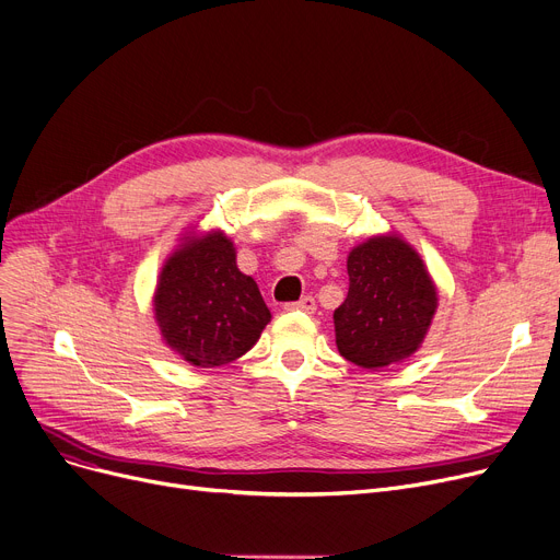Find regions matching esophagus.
<instances>
[{
    "label": "esophagus",
    "instance_id": "34e87169",
    "mask_svg": "<svg viewBox=\"0 0 560 560\" xmlns=\"http://www.w3.org/2000/svg\"><path fill=\"white\" fill-rule=\"evenodd\" d=\"M285 308H288V311H302V313H315L317 304H315V300H313L311 295H306V298H302V300L295 302V304H288Z\"/></svg>",
    "mask_w": 560,
    "mask_h": 560
}]
</instances>
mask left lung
<instances>
[{"label": "left lung", "instance_id": "obj_1", "mask_svg": "<svg viewBox=\"0 0 560 560\" xmlns=\"http://www.w3.org/2000/svg\"><path fill=\"white\" fill-rule=\"evenodd\" d=\"M349 292L334 311L336 345L359 368L384 370L413 357L438 311L422 256L399 233L370 235L347 256Z\"/></svg>", "mask_w": 560, "mask_h": 560}]
</instances>
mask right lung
I'll return each instance as SVG.
<instances>
[{"instance_id": "right-lung-1", "label": "right lung", "mask_w": 560, "mask_h": 560, "mask_svg": "<svg viewBox=\"0 0 560 560\" xmlns=\"http://www.w3.org/2000/svg\"><path fill=\"white\" fill-rule=\"evenodd\" d=\"M152 306L165 347L195 368L241 359L272 319L220 229L182 235L159 272Z\"/></svg>"}]
</instances>
